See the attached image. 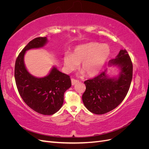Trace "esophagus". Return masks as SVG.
<instances>
[{"label": "esophagus", "instance_id": "1", "mask_svg": "<svg viewBox=\"0 0 149 149\" xmlns=\"http://www.w3.org/2000/svg\"><path fill=\"white\" fill-rule=\"evenodd\" d=\"M78 81H79L77 80V79H73V78L71 79V84L73 86L76 83H78Z\"/></svg>", "mask_w": 149, "mask_h": 149}]
</instances>
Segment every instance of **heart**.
Returning <instances> with one entry per match:
<instances>
[{"instance_id": "heart-1", "label": "heart", "mask_w": 149, "mask_h": 149, "mask_svg": "<svg viewBox=\"0 0 149 149\" xmlns=\"http://www.w3.org/2000/svg\"><path fill=\"white\" fill-rule=\"evenodd\" d=\"M110 55V49L106 44L90 42L76 47L72 54L66 53L64 65L68 71L76 70L80 63L81 73L94 76L99 73Z\"/></svg>"}]
</instances>
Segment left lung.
<instances>
[{
  "label": "left lung",
  "instance_id": "left-lung-1",
  "mask_svg": "<svg viewBox=\"0 0 149 149\" xmlns=\"http://www.w3.org/2000/svg\"><path fill=\"white\" fill-rule=\"evenodd\" d=\"M109 65L120 69L118 77L109 78L106 70L91 79L85 81L86 91L82 96L85 107L95 114H103L113 110L124 100L132 79L133 66L126 49H121Z\"/></svg>",
  "mask_w": 149,
  "mask_h": 149
}]
</instances>
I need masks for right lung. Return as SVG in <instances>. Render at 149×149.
Instances as JSON below:
<instances>
[{
  "label": "right lung",
  "mask_w": 149,
  "mask_h": 149,
  "mask_svg": "<svg viewBox=\"0 0 149 149\" xmlns=\"http://www.w3.org/2000/svg\"><path fill=\"white\" fill-rule=\"evenodd\" d=\"M47 37H38L30 41L18 56L15 65V79L21 97L35 112L52 115L60 109L64 101V93L71 86L70 76L53 66L45 77L37 78L26 70L24 63L26 51L42 48Z\"/></svg>",
  "instance_id": "1"
}]
</instances>
